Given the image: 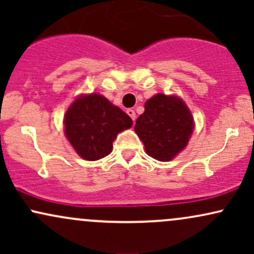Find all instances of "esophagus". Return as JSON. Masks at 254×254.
I'll return each mask as SVG.
<instances>
[{
    "instance_id": "obj_1",
    "label": "esophagus",
    "mask_w": 254,
    "mask_h": 254,
    "mask_svg": "<svg viewBox=\"0 0 254 254\" xmlns=\"http://www.w3.org/2000/svg\"><path fill=\"white\" fill-rule=\"evenodd\" d=\"M127 113L130 116V118L132 119V121H135V119H136V113H135V111H133L132 109H129V110H127Z\"/></svg>"
}]
</instances>
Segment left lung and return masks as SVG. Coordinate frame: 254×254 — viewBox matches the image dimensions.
I'll return each mask as SVG.
<instances>
[{
  "label": "left lung",
  "mask_w": 254,
  "mask_h": 254,
  "mask_svg": "<svg viewBox=\"0 0 254 254\" xmlns=\"http://www.w3.org/2000/svg\"><path fill=\"white\" fill-rule=\"evenodd\" d=\"M135 131L148 155L159 161H170L188 144L193 118L182 99L159 93L144 104Z\"/></svg>",
  "instance_id": "obj_1"
}]
</instances>
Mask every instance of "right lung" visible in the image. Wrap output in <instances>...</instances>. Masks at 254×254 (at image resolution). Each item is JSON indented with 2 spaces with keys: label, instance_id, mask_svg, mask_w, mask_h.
<instances>
[{
  "label": "right lung",
  "instance_id": "right-lung-1",
  "mask_svg": "<svg viewBox=\"0 0 254 254\" xmlns=\"http://www.w3.org/2000/svg\"><path fill=\"white\" fill-rule=\"evenodd\" d=\"M131 125L132 119L124 111L95 93L77 98L64 116L66 138L88 161L109 155L118 133Z\"/></svg>",
  "mask_w": 254,
  "mask_h": 254
}]
</instances>
